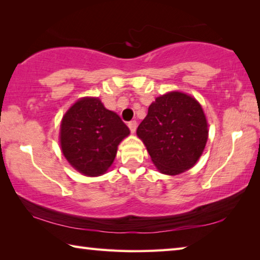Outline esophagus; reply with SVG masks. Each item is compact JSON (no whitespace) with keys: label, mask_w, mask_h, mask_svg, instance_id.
Wrapping results in <instances>:
<instances>
[{"label":"esophagus","mask_w":260,"mask_h":260,"mask_svg":"<svg viewBox=\"0 0 260 260\" xmlns=\"http://www.w3.org/2000/svg\"><path fill=\"white\" fill-rule=\"evenodd\" d=\"M136 126H138V122H136L135 120H132V121L128 122V127H129V129H131L132 133H135Z\"/></svg>","instance_id":"esophagus-1"}]
</instances>
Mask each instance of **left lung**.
Segmentation results:
<instances>
[{"label": "left lung", "instance_id": "1", "mask_svg": "<svg viewBox=\"0 0 260 260\" xmlns=\"http://www.w3.org/2000/svg\"><path fill=\"white\" fill-rule=\"evenodd\" d=\"M136 134L160 173L178 175L195 165L203 153L208 121L195 99L170 91L150 104Z\"/></svg>", "mask_w": 260, "mask_h": 260}]
</instances>
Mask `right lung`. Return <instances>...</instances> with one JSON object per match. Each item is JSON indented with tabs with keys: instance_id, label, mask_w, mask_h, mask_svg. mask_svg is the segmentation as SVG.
Listing matches in <instances>:
<instances>
[{
	"instance_id": "obj_1",
	"label": "right lung",
	"mask_w": 260,
	"mask_h": 260,
	"mask_svg": "<svg viewBox=\"0 0 260 260\" xmlns=\"http://www.w3.org/2000/svg\"><path fill=\"white\" fill-rule=\"evenodd\" d=\"M128 135L129 128L116 112L105 109L98 98H83L64 114L59 141L74 169L87 177H99L111 166L118 144Z\"/></svg>"
}]
</instances>
